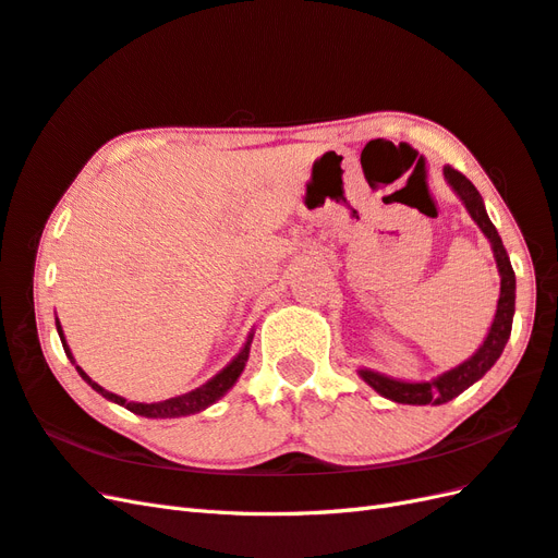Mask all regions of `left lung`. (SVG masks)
Here are the masks:
<instances>
[{
    "label": "left lung",
    "instance_id": "8db88e82",
    "mask_svg": "<svg viewBox=\"0 0 558 558\" xmlns=\"http://www.w3.org/2000/svg\"><path fill=\"white\" fill-rule=\"evenodd\" d=\"M442 174H446V181L452 185V191L460 195L466 211L471 214V219L478 223L483 235L490 240L499 278L502 280H499L497 311H495L488 337H485L478 351L462 365L448 369V373L438 375L432 381H401V379H391V377H384L379 373H373V369H359V375L379 396L389 398V401H396V403H403V405H428V403L440 405V403L452 401V398L466 391L471 384L478 381L497 363V359L502 355L507 341H509V335H511L513 302H517V276H513V268L509 262V254L502 245V238H499L497 228L488 219V211H485L483 197L476 191V185L471 183L462 174V171H457L452 167L442 169Z\"/></svg>",
    "mask_w": 558,
    "mask_h": 558
}]
</instances>
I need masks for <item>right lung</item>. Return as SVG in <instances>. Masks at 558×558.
Instances as JSON below:
<instances>
[{
  "mask_svg": "<svg viewBox=\"0 0 558 558\" xmlns=\"http://www.w3.org/2000/svg\"><path fill=\"white\" fill-rule=\"evenodd\" d=\"M56 330H59V337L63 341V349H65V355L70 359V363H75L73 353H70L68 344H65V337H63V330H61V323L59 318H56ZM250 344H252V335L247 337L245 347H242V351L235 355V359L228 363L219 375H214L207 384H203V387L195 389V391H189L183 396H177V398H169V401H160V403H134V401H126V398L118 396V393H110L106 391L104 387H98L96 381H92V377L84 373L82 367H77L80 377L89 384V387L94 391L101 393L104 398H108V401L118 403L122 408H126L130 412H134V415H141V417H153V420H165V417H185V415H195V412L209 408L211 403H217L219 398L233 387V384L238 381V377L242 375V369H245V363L250 359Z\"/></svg>",
  "mask_w": 558,
  "mask_h": 558,
  "instance_id": "1",
  "label": "right lung"
}]
</instances>
